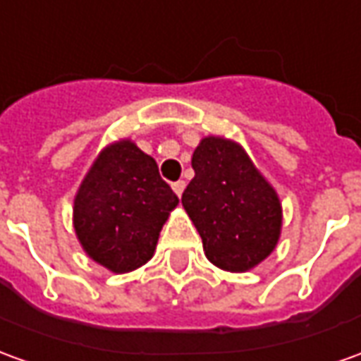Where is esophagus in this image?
<instances>
[{
    "label": "esophagus",
    "instance_id": "1",
    "mask_svg": "<svg viewBox=\"0 0 361 361\" xmlns=\"http://www.w3.org/2000/svg\"><path fill=\"white\" fill-rule=\"evenodd\" d=\"M172 189L176 191V195H178V197H181V193H183V189H185V181H183V180L173 181Z\"/></svg>",
    "mask_w": 361,
    "mask_h": 361
}]
</instances>
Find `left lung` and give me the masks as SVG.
I'll list each match as a JSON object with an SVG mask.
<instances>
[{"instance_id":"8db88e82","label":"left lung","mask_w":361,"mask_h":361,"mask_svg":"<svg viewBox=\"0 0 361 361\" xmlns=\"http://www.w3.org/2000/svg\"><path fill=\"white\" fill-rule=\"evenodd\" d=\"M195 178L181 195L205 256L226 271L254 268L276 248L281 205L240 146L209 137L195 148Z\"/></svg>"}]
</instances>
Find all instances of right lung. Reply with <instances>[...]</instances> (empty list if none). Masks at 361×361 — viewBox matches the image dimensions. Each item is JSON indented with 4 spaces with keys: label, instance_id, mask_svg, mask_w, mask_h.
<instances>
[{
    "label": "right lung",
    "instance_id": "add662e5",
    "mask_svg": "<svg viewBox=\"0 0 361 361\" xmlns=\"http://www.w3.org/2000/svg\"><path fill=\"white\" fill-rule=\"evenodd\" d=\"M180 203L154 158L130 140L105 148L74 201V228L97 264L125 274L152 258L162 224Z\"/></svg>",
    "mask_w": 361,
    "mask_h": 361
}]
</instances>
